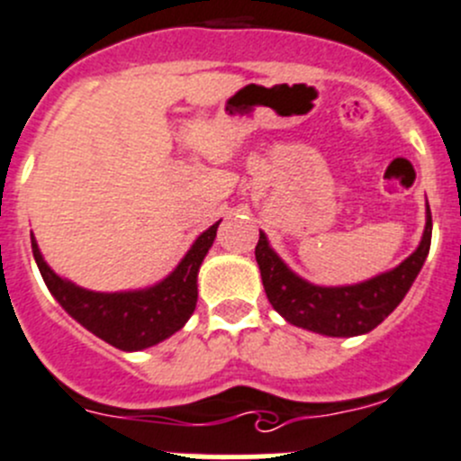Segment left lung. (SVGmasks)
<instances>
[{"instance_id":"1","label":"left lung","mask_w":461,"mask_h":461,"mask_svg":"<svg viewBox=\"0 0 461 461\" xmlns=\"http://www.w3.org/2000/svg\"><path fill=\"white\" fill-rule=\"evenodd\" d=\"M430 240L432 214L428 205V221L419 249L396 269L348 287H317L305 283L271 251L265 233L258 240L256 260L267 299L289 323L328 337H355L374 330L405 299L430 251Z\"/></svg>"}]
</instances>
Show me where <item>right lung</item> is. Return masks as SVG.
Instances as JSON below:
<instances>
[{
	"label": "right lung",
	"instance_id": "obj_1",
	"mask_svg": "<svg viewBox=\"0 0 461 461\" xmlns=\"http://www.w3.org/2000/svg\"><path fill=\"white\" fill-rule=\"evenodd\" d=\"M217 226L219 221L199 235L181 265L167 278L140 292H87L69 280H63L47 267L33 235L31 249L45 285L54 294V299L68 310V314L115 348L142 350L181 330L194 312L199 296L196 274L205 253L212 247Z\"/></svg>",
	"mask_w": 461,
	"mask_h": 461
}]
</instances>
